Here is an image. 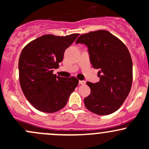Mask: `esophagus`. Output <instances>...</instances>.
I'll return each mask as SVG.
<instances>
[{"mask_svg": "<svg viewBox=\"0 0 149 149\" xmlns=\"http://www.w3.org/2000/svg\"><path fill=\"white\" fill-rule=\"evenodd\" d=\"M85 81H84V80H79V85H85Z\"/></svg>", "mask_w": 149, "mask_h": 149, "instance_id": "obj_1", "label": "esophagus"}]
</instances>
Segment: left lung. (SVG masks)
Wrapping results in <instances>:
<instances>
[{"label":"left lung","instance_id":"obj_1","mask_svg":"<svg viewBox=\"0 0 149 149\" xmlns=\"http://www.w3.org/2000/svg\"><path fill=\"white\" fill-rule=\"evenodd\" d=\"M88 47L90 62L99 69L97 83L87 82L91 93L84 99L87 110L100 116L111 114L128 97L133 81V63L126 46L105 30L82 34L76 44Z\"/></svg>","mask_w":149,"mask_h":149}]
</instances>
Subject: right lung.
<instances>
[{
  "label": "right lung",
  "mask_w": 149,
  "mask_h": 149,
  "mask_svg": "<svg viewBox=\"0 0 149 149\" xmlns=\"http://www.w3.org/2000/svg\"><path fill=\"white\" fill-rule=\"evenodd\" d=\"M79 33L65 36L48 34L29 42L18 61L19 82L24 95L36 110L52 113L62 109L78 85L74 77L53 74L63 60L64 53Z\"/></svg>",
  "instance_id": "obj_1"
}]
</instances>
